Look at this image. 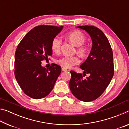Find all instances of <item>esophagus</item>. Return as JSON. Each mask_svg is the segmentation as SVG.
Here are the masks:
<instances>
[{"mask_svg":"<svg viewBox=\"0 0 129 129\" xmlns=\"http://www.w3.org/2000/svg\"><path fill=\"white\" fill-rule=\"evenodd\" d=\"M62 71H67V69L66 68H62Z\"/></svg>","mask_w":129,"mask_h":129,"instance_id":"esophagus-1","label":"esophagus"}]
</instances>
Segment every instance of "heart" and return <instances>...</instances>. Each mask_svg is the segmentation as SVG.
Listing matches in <instances>:
<instances>
[{
    "label": "heart",
    "mask_w": 129,
    "mask_h": 129,
    "mask_svg": "<svg viewBox=\"0 0 129 129\" xmlns=\"http://www.w3.org/2000/svg\"><path fill=\"white\" fill-rule=\"evenodd\" d=\"M70 42L77 47V53L81 56H85L88 53V48L84 44L86 41L85 35L79 30H73L67 36ZM62 41L58 37H55L51 42V49L54 53H59L61 47ZM78 56H63L56 60L57 64L65 68H70L80 62Z\"/></svg>",
    "instance_id": "obj_1"
}]
</instances>
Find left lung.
I'll return each mask as SVG.
<instances>
[{"label": "left lung", "instance_id": "8db88e82", "mask_svg": "<svg viewBox=\"0 0 129 129\" xmlns=\"http://www.w3.org/2000/svg\"><path fill=\"white\" fill-rule=\"evenodd\" d=\"M88 32L92 40V47L88 58L80 65L84 73L71 71L69 85L73 95L80 101L90 102L101 95L114 75L112 47L103 32L92 25L78 26ZM88 74L85 79L82 75Z\"/></svg>", "mask_w": 129, "mask_h": 129}]
</instances>
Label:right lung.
Returning a JSON list of instances; mask_svg holds the SVG:
<instances>
[{
    "instance_id": "right-lung-1",
    "label": "right lung",
    "mask_w": 129,
    "mask_h": 129,
    "mask_svg": "<svg viewBox=\"0 0 129 129\" xmlns=\"http://www.w3.org/2000/svg\"><path fill=\"white\" fill-rule=\"evenodd\" d=\"M61 27L42 25L34 28L19 44L15 54V76L26 95L34 99L46 97L53 89L61 68L52 64L49 69L41 61L52 54L51 42Z\"/></svg>"
}]
</instances>
